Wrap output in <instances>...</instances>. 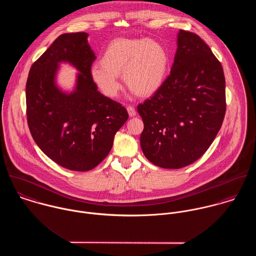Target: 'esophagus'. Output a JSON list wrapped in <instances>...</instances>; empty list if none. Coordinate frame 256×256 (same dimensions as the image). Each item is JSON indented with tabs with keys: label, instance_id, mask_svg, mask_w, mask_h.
I'll return each mask as SVG.
<instances>
[{
	"label": "esophagus",
	"instance_id": "esophagus-1",
	"mask_svg": "<svg viewBox=\"0 0 256 256\" xmlns=\"http://www.w3.org/2000/svg\"><path fill=\"white\" fill-rule=\"evenodd\" d=\"M127 111H128V113H129L130 116H135V115H136V110H135V108L132 106H127Z\"/></svg>",
	"mask_w": 256,
	"mask_h": 256
}]
</instances>
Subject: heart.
Returning <instances> with one entry per match:
<instances>
[{
    "mask_svg": "<svg viewBox=\"0 0 256 256\" xmlns=\"http://www.w3.org/2000/svg\"><path fill=\"white\" fill-rule=\"evenodd\" d=\"M170 57L160 42L148 38H118L104 50L100 65L90 69V76L100 92L110 98L120 88L118 74H123L126 86L139 96H150L166 80Z\"/></svg>",
    "mask_w": 256,
    "mask_h": 256,
    "instance_id": "obj_1",
    "label": "heart"
}]
</instances>
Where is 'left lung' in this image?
<instances>
[{"mask_svg":"<svg viewBox=\"0 0 256 256\" xmlns=\"http://www.w3.org/2000/svg\"><path fill=\"white\" fill-rule=\"evenodd\" d=\"M222 67L199 36L180 30L170 76L138 106L144 122L141 148L162 168L196 162L215 140L226 113Z\"/></svg>","mask_w":256,"mask_h":256,"instance_id":"8db88e82","label":"left lung"}]
</instances>
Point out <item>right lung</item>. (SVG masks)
<instances>
[{
    "label": "right lung",
    "mask_w": 256,
    "mask_h": 256,
    "mask_svg": "<svg viewBox=\"0 0 256 256\" xmlns=\"http://www.w3.org/2000/svg\"><path fill=\"white\" fill-rule=\"evenodd\" d=\"M88 34H64L32 64L26 88L30 131L37 146L59 166L86 172L110 154L128 112L104 96L90 76L96 60ZM70 62L80 72L73 93L54 84L58 65Z\"/></svg>",
    "instance_id": "add662e5"
}]
</instances>
